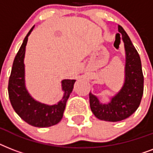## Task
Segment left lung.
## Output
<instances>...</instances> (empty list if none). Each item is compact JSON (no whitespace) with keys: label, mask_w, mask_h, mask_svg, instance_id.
I'll list each match as a JSON object with an SVG mask.
<instances>
[{"label":"left lung","mask_w":153,"mask_h":153,"mask_svg":"<svg viewBox=\"0 0 153 153\" xmlns=\"http://www.w3.org/2000/svg\"><path fill=\"white\" fill-rule=\"evenodd\" d=\"M119 33L125 44L126 67L125 82L121 89L109 103H101L98 98L90 92V105L97 118L116 122L130 117L140 105L144 92V76L140 55L132 44L123 27L118 25Z\"/></svg>","instance_id":"left-lung-1"}]
</instances>
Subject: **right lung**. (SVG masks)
<instances>
[{
    "mask_svg": "<svg viewBox=\"0 0 153 153\" xmlns=\"http://www.w3.org/2000/svg\"><path fill=\"white\" fill-rule=\"evenodd\" d=\"M34 26L25 36L13 61L12 71L8 80V97L15 112L25 122L39 128L55 126L61 121L66 104L74 88V79L62 81L63 97L57 104L49 105L37 102L30 95L25 86V48L27 39Z\"/></svg>",
    "mask_w": 153,
    "mask_h": 153,
    "instance_id": "obj_1",
    "label": "right lung"
}]
</instances>
